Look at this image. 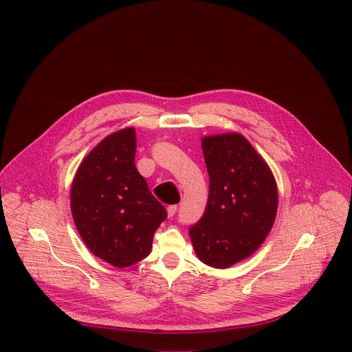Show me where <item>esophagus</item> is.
I'll return each mask as SVG.
<instances>
[{
  "label": "esophagus",
  "mask_w": 352,
  "mask_h": 352,
  "mask_svg": "<svg viewBox=\"0 0 352 352\" xmlns=\"http://www.w3.org/2000/svg\"><path fill=\"white\" fill-rule=\"evenodd\" d=\"M177 209H178V208H177L175 205H174V206H168V208H167V214H168V217H173V216L177 213Z\"/></svg>",
  "instance_id": "1"
}]
</instances>
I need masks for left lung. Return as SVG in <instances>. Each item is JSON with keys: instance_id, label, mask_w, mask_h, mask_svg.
Wrapping results in <instances>:
<instances>
[{"instance_id": "left-lung-1", "label": "left lung", "mask_w": 352, "mask_h": 352, "mask_svg": "<svg viewBox=\"0 0 352 352\" xmlns=\"http://www.w3.org/2000/svg\"><path fill=\"white\" fill-rule=\"evenodd\" d=\"M210 177L208 206L189 236L200 262L227 269L265 242L277 214L274 175L249 140L235 132L202 138Z\"/></svg>"}]
</instances>
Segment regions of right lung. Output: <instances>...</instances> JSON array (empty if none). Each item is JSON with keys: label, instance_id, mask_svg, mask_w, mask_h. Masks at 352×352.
<instances>
[{"label": "right lung", "instance_id": "add662e5", "mask_svg": "<svg viewBox=\"0 0 352 352\" xmlns=\"http://www.w3.org/2000/svg\"><path fill=\"white\" fill-rule=\"evenodd\" d=\"M135 128L106 136L82 160L71 186V212L90 252L124 269L144 259L167 212L135 166Z\"/></svg>", "mask_w": 352, "mask_h": 352}]
</instances>
